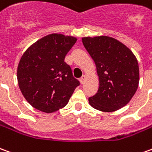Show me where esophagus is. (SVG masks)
<instances>
[{"label": "esophagus", "mask_w": 152, "mask_h": 152, "mask_svg": "<svg viewBox=\"0 0 152 152\" xmlns=\"http://www.w3.org/2000/svg\"><path fill=\"white\" fill-rule=\"evenodd\" d=\"M86 76H83L80 79V82L81 84H84L85 83V81H86Z\"/></svg>", "instance_id": "obj_1"}]
</instances>
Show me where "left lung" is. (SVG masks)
<instances>
[{
  "instance_id": "left-lung-1",
  "label": "left lung",
  "mask_w": 152,
  "mask_h": 152,
  "mask_svg": "<svg viewBox=\"0 0 152 152\" xmlns=\"http://www.w3.org/2000/svg\"><path fill=\"white\" fill-rule=\"evenodd\" d=\"M82 43L94 60L99 76L97 93L89 98L94 109L113 112L131 100L137 90L139 66L128 47L109 36L84 37Z\"/></svg>"
}]
</instances>
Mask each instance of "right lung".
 Returning a JSON list of instances; mask_svg holds the SVG:
<instances>
[{
    "label": "right lung",
    "mask_w": 152,
    "mask_h": 152,
    "mask_svg": "<svg viewBox=\"0 0 152 152\" xmlns=\"http://www.w3.org/2000/svg\"><path fill=\"white\" fill-rule=\"evenodd\" d=\"M76 40L72 36L48 34L22 55L17 68L18 84L25 99L36 109L49 113L62 109L80 85L64 61Z\"/></svg>",
    "instance_id": "add662e5"
}]
</instances>
